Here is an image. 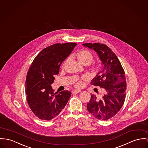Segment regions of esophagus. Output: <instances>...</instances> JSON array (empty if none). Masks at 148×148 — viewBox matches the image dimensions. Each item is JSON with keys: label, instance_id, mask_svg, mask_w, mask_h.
I'll list each match as a JSON object with an SVG mask.
<instances>
[{"label": "esophagus", "instance_id": "obj_1", "mask_svg": "<svg viewBox=\"0 0 148 148\" xmlns=\"http://www.w3.org/2000/svg\"><path fill=\"white\" fill-rule=\"evenodd\" d=\"M80 92V90H74L72 91V93H73V94H77V93H79Z\"/></svg>", "mask_w": 148, "mask_h": 148}]
</instances>
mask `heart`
<instances>
[{
    "instance_id": "obj_1",
    "label": "heart",
    "mask_w": 148,
    "mask_h": 148,
    "mask_svg": "<svg viewBox=\"0 0 148 148\" xmlns=\"http://www.w3.org/2000/svg\"><path fill=\"white\" fill-rule=\"evenodd\" d=\"M77 57L78 58V61L81 64L84 65H88L90 64L91 62L92 61L93 59V55L91 52L90 51L87 50V49H83L79 51L77 54H76ZM68 61V59L66 60L65 62L64 63L63 66H64L65 64ZM93 68L95 69H97L98 66H95ZM86 79L84 77L80 79L77 80L75 83V86L77 87H82L83 86V80Z\"/></svg>"
}]
</instances>
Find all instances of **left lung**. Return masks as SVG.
<instances>
[{
    "instance_id": "left-lung-1",
    "label": "left lung",
    "mask_w": 148,
    "mask_h": 148,
    "mask_svg": "<svg viewBox=\"0 0 148 148\" xmlns=\"http://www.w3.org/2000/svg\"><path fill=\"white\" fill-rule=\"evenodd\" d=\"M83 45L96 51L102 61V70L92 80L91 84L100 86L105 91L101 98L91 94L87 108L96 118L107 121L116 115L125 102V73L117 56L106 45L95 43Z\"/></svg>"
}]
</instances>
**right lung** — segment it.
<instances>
[{
    "instance_id": "add662e5",
    "label": "right lung",
    "mask_w": 148,
    "mask_h": 148,
    "mask_svg": "<svg viewBox=\"0 0 148 148\" xmlns=\"http://www.w3.org/2000/svg\"><path fill=\"white\" fill-rule=\"evenodd\" d=\"M75 43H56L44 48L34 58L27 73L25 92L27 103L36 116L45 121L56 117L71 96L68 90L54 91L51 84L62 62L71 53Z\"/></svg>"
}]
</instances>
